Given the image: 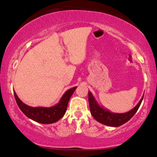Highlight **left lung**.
Returning <instances> with one entry per match:
<instances>
[{
  "label": "left lung",
  "instance_id": "1",
  "mask_svg": "<svg viewBox=\"0 0 157 157\" xmlns=\"http://www.w3.org/2000/svg\"><path fill=\"white\" fill-rule=\"evenodd\" d=\"M143 99V97L140 100L138 104L129 112L125 113H115L109 112L108 109L100 107L92 94L90 91L88 92L90 110L94 118L101 124L109 126H114V127L121 126L131 119L140 106Z\"/></svg>",
  "mask_w": 157,
  "mask_h": 157
}]
</instances>
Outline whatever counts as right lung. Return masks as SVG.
<instances>
[{
  "mask_svg": "<svg viewBox=\"0 0 157 157\" xmlns=\"http://www.w3.org/2000/svg\"><path fill=\"white\" fill-rule=\"evenodd\" d=\"M77 87H74L65 92L57 105L50 107H30L22 102L14 91V95L18 107L28 118L41 124H52L60 120L67 111L69 99Z\"/></svg>",
  "mask_w": 157,
  "mask_h": 157,
  "instance_id": "add662e5",
  "label": "right lung"
}]
</instances>
